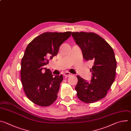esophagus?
<instances>
[{
    "label": "esophagus",
    "instance_id": "obj_1",
    "mask_svg": "<svg viewBox=\"0 0 131 131\" xmlns=\"http://www.w3.org/2000/svg\"><path fill=\"white\" fill-rule=\"evenodd\" d=\"M64 75L65 76V77H70V76H72V74L69 72H65L64 74Z\"/></svg>",
    "mask_w": 131,
    "mask_h": 131
}]
</instances>
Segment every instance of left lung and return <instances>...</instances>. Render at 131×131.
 Wrapping results in <instances>:
<instances>
[{"label": "left lung", "instance_id": "obj_1", "mask_svg": "<svg viewBox=\"0 0 131 131\" xmlns=\"http://www.w3.org/2000/svg\"><path fill=\"white\" fill-rule=\"evenodd\" d=\"M72 36L81 49L83 59L93 62L90 82L77 76V96L85 103L95 102L106 96L115 81L117 62L114 51L103 38L94 32H72Z\"/></svg>", "mask_w": 131, "mask_h": 131}]
</instances>
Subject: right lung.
<instances>
[{
  "label": "right lung",
  "mask_w": 131,
  "mask_h": 131,
  "mask_svg": "<svg viewBox=\"0 0 131 131\" xmlns=\"http://www.w3.org/2000/svg\"><path fill=\"white\" fill-rule=\"evenodd\" d=\"M71 34V31L44 32L28 45L21 61V78L27 97L34 104L49 106L57 100L63 75L53 77L43 66L57 55L60 46Z\"/></svg>",
  "instance_id": "1"
}]
</instances>
